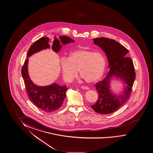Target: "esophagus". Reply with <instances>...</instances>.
I'll use <instances>...</instances> for the list:
<instances>
[{"instance_id":"esophagus-1","label":"esophagus","mask_w":153,"mask_h":153,"mask_svg":"<svg viewBox=\"0 0 153 153\" xmlns=\"http://www.w3.org/2000/svg\"><path fill=\"white\" fill-rule=\"evenodd\" d=\"M81 88L83 89H85V90H89V88L88 87H85V86H82Z\"/></svg>"}]
</instances>
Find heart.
<instances>
[{
  "label": "heart",
  "instance_id": "b5f03b06",
  "mask_svg": "<svg viewBox=\"0 0 153 153\" xmlns=\"http://www.w3.org/2000/svg\"><path fill=\"white\" fill-rule=\"evenodd\" d=\"M59 65L64 80L71 82L80 74L87 83L97 82L102 78L105 72L106 61L100 52L86 49L73 51L68 57H62Z\"/></svg>",
  "mask_w": 153,
  "mask_h": 153
}]
</instances>
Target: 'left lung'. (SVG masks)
<instances>
[{
  "mask_svg": "<svg viewBox=\"0 0 153 153\" xmlns=\"http://www.w3.org/2000/svg\"><path fill=\"white\" fill-rule=\"evenodd\" d=\"M93 40L105 52L109 71L103 80L96 84L99 97L91 107L98 114H109L122 107L129 98L135 78L134 66L132 59L126 56L128 50L114 39L99 37ZM113 78L121 80L123 84V90L117 94L113 93L110 88Z\"/></svg>",
  "mask_w": 153,
  "mask_h": 153,
  "instance_id": "obj_1",
  "label": "left lung"
}]
</instances>
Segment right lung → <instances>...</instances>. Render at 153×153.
Here are the masks:
<instances>
[{
  "instance_id": "right-lung-1",
  "label": "right lung",
  "mask_w": 153,
  "mask_h": 153,
  "mask_svg": "<svg viewBox=\"0 0 153 153\" xmlns=\"http://www.w3.org/2000/svg\"><path fill=\"white\" fill-rule=\"evenodd\" d=\"M59 39L61 42L54 36L52 46L49 44L52 42L48 37H43L35 42L30 47L27 55V59H26L22 68V75L30 100L39 109L46 112L54 111L61 107L68 89L66 85H59L55 83L46 86H39L34 84L30 80L28 74V57L36 53L50 48L54 52L57 53L63 45L74 42L66 36H61Z\"/></svg>"
}]
</instances>
